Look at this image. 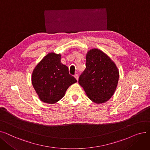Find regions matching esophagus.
I'll use <instances>...</instances> for the list:
<instances>
[{
	"label": "esophagus",
	"instance_id": "34e87169",
	"mask_svg": "<svg viewBox=\"0 0 150 150\" xmlns=\"http://www.w3.org/2000/svg\"><path fill=\"white\" fill-rule=\"evenodd\" d=\"M74 76H75V78H76V80L78 81V74H75V75H74Z\"/></svg>",
	"mask_w": 150,
	"mask_h": 150
}]
</instances>
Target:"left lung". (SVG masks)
Listing matches in <instances>:
<instances>
[{
	"label": "left lung",
	"mask_w": 150,
	"mask_h": 150,
	"mask_svg": "<svg viewBox=\"0 0 150 150\" xmlns=\"http://www.w3.org/2000/svg\"><path fill=\"white\" fill-rule=\"evenodd\" d=\"M86 67L78 83L94 103H105L115 91L119 72L115 63L106 54L97 49L86 54Z\"/></svg>",
	"instance_id": "8db88e82"
}]
</instances>
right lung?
<instances>
[{"label":"right lung","mask_w":150,"mask_h":150,"mask_svg":"<svg viewBox=\"0 0 150 150\" xmlns=\"http://www.w3.org/2000/svg\"><path fill=\"white\" fill-rule=\"evenodd\" d=\"M61 54L49 53L33 71L31 81L39 99L46 103H57L70 85L77 82L61 62Z\"/></svg>","instance_id":"right-lung-1"}]
</instances>
